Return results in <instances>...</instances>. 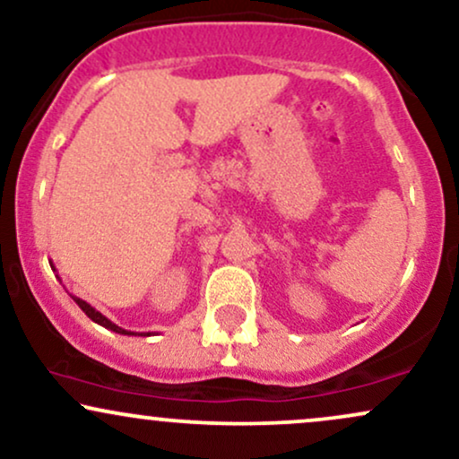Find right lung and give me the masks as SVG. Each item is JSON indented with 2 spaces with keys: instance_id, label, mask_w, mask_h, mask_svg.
Returning a JSON list of instances; mask_svg holds the SVG:
<instances>
[{
  "instance_id": "right-lung-1",
  "label": "right lung",
  "mask_w": 459,
  "mask_h": 459,
  "mask_svg": "<svg viewBox=\"0 0 459 459\" xmlns=\"http://www.w3.org/2000/svg\"><path fill=\"white\" fill-rule=\"evenodd\" d=\"M51 270H54V263H51ZM73 299H75L77 302V307L83 310V313L88 315V317H91L94 324H99V325H103V328H108V330H112V332H118V334H127V336H151V332H131V330H125V328H120V325H116L114 321H109L108 317H105V315H101L99 313L97 308H92L91 304L88 302H83L82 298H77V296H71Z\"/></svg>"
}]
</instances>
